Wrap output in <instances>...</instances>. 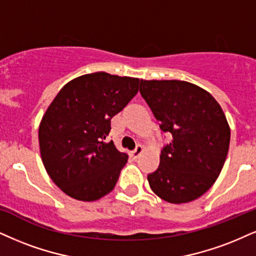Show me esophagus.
Masks as SVG:
<instances>
[{"label": "esophagus", "mask_w": 256, "mask_h": 256, "mask_svg": "<svg viewBox=\"0 0 256 256\" xmlns=\"http://www.w3.org/2000/svg\"><path fill=\"white\" fill-rule=\"evenodd\" d=\"M142 153H144V147L141 146V144H138L136 148H135L133 152H132V156H133L135 159H136V158L140 156Z\"/></svg>", "instance_id": "esophagus-1"}]
</instances>
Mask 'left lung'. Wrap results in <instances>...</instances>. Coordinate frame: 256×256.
<instances>
[{
	"instance_id": "left-lung-1",
	"label": "left lung",
	"mask_w": 256,
	"mask_h": 256,
	"mask_svg": "<svg viewBox=\"0 0 256 256\" xmlns=\"http://www.w3.org/2000/svg\"><path fill=\"white\" fill-rule=\"evenodd\" d=\"M140 94L160 128L172 134L160 165L147 176L158 197L172 204L203 196L218 178L230 144V127L218 102L184 80L140 82Z\"/></svg>"
}]
</instances>
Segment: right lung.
<instances>
[{
	"instance_id": "1",
	"label": "right lung",
	"mask_w": 256,
	"mask_h": 256,
	"mask_svg": "<svg viewBox=\"0 0 256 256\" xmlns=\"http://www.w3.org/2000/svg\"><path fill=\"white\" fill-rule=\"evenodd\" d=\"M138 78L106 72L80 76L66 83L39 124L41 160L60 190L82 202H94L115 188L128 160L112 141L110 120L138 91Z\"/></svg>"
}]
</instances>
